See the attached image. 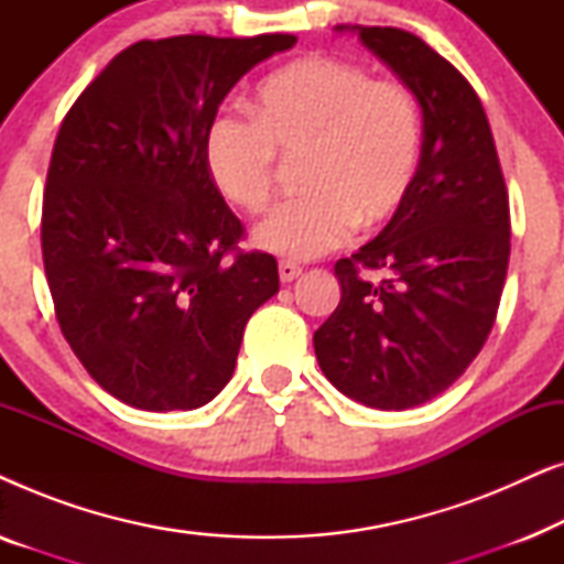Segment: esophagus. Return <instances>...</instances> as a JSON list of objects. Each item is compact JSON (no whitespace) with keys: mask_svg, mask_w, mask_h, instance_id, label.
I'll list each match as a JSON object with an SVG mask.
<instances>
[{"mask_svg":"<svg viewBox=\"0 0 564 564\" xmlns=\"http://www.w3.org/2000/svg\"><path fill=\"white\" fill-rule=\"evenodd\" d=\"M303 274V267L295 264V261H280V280L288 284Z\"/></svg>","mask_w":564,"mask_h":564,"instance_id":"34e87169","label":"esophagus"}]
</instances>
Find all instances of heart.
Masks as SVG:
<instances>
[{
    "label": "heart",
    "instance_id": "heart-1",
    "mask_svg": "<svg viewBox=\"0 0 564 564\" xmlns=\"http://www.w3.org/2000/svg\"><path fill=\"white\" fill-rule=\"evenodd\" d=\"M300 195L253 228L259 249L315 259L338 249L359 220L377 226L403 205L421 159V115L395 82H372L346 61L307 56L253 91V118L223 110L205 135L215 187L243 210L269 203L276 153H300Z\"/></svg>",
    "mask_w": 564,
    "mask_h": 564
}]
</instances>
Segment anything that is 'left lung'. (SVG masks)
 <instances>
[{
  "label": "left lung",
  "instance_id": "8db88e82",
  "mask_svg": "<svg viewBox=\"0 0 564 564\" xmlns=\"http://www.w3.org/2000/svg\"><path fill=\"white\" fill-rule=\"evenodd\" d=\"M336 30L357 33L413 91L423 143L388 226L336 261L341 300L313 346L346 398L405 411L442 395L496 323L511 253L508 192L480 97L449 61L398 28ZM367 268L381 280L361 275Z\"/></svg>",
  "mask_w": 564,
  "mask_h": 564
}]
</instances>
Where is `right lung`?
<instances>
[{
	"instance_id": "obj_1",
	"label": "right lung",
	"mask_w": 564,
	"mask_h": 564,
	"mask_svg": "<svg viewBox=\"0 0 564 564\" xmlns=\"http://www.w3.org/2000/svg\"><path fill=\"white\" fill-rule=\"evenodd\" d=\"M295 35H176L118 53L61 122L43 264L61 334L99 388L195 411L226 388L243 328L280 290L215 187L205 135L236 82Z\"/></svg>"
}]
</instances>
